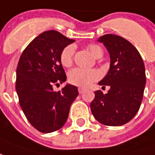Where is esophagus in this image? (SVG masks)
I'll return each mask as SVG.
<instances>
[{
  "mask_svg": "<svg viewBox=\"0 0 155 155\" xmlns=\"http://www.w3.org/2000/svg\"><path fill=\"white\" fill-rule=\"evenodd\" d=\"M84 91H85V89L84 88H82V87H78V92L80 94H82Z\"/></svg>",
  "mask_w": 155,
  "mask_h": 155,
  "instance_id": "obj_1",
  "label": "esophagus"
}]
</instances>
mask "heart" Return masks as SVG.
Returning a JSON list of instances; mask_svg holds the SVG:
<instances>
[{
	"label": "heart",
	"mask_w": 155,
	"mask_h": 155,
	"mask_svg": "<svg viewBox=\"0 0 155 155\" xmlns=\"http://www.w3.org/2000/svg\"><path fill=\"white\" fill-rule=\"evenodd\" d=\"M87 49L95 58H101L103 56V49L100 45L91 44L87 46ZM75 48L73 45H68L60 53V62L64 67H70L73 64ZM68 82L75 86L86 87L100 78V73L95 69H83L75 68L70 70L68 74Z\"/></svg>",
	"instance_id": "heart-1"
}]
</instances>
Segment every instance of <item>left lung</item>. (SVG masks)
<instances>
[{"mask_svg": "<svg viewBox=\"0 0 155 155\" xmlns=\"http://www.w3.org/2000/svg\"><path fill=\"white\" fill-rule=\"evenodd\" d=\"M98 41L110 58L109 72L99 85L110 89L107 94L95 91L91 113L102 125L120 126L131 120L140 109L146 82L144 62L135 46L120 36L107 34Z\"/></svg>", "mask_w": 155, "mask_h": 155, "instance_id": "left-lung-1", "label": "left lung"}]
</instances>
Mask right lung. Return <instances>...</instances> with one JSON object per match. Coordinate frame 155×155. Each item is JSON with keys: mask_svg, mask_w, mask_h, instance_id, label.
Returning <instances> with one entry per match:
<instances>
[{"mask_svg": "<svg viewBox=\"0 0 155 155\" xmlns=\"http://www.w3.org/2000/svg\"><path fill=\"white\" fill-rule=\"evenodd\" d=\"M73 42L56 30L45 31L28 45L18 63L15 89L20 106L29 122L42 133L64 126L78 95V87L70 84L58 92L53 89L66 81L60 53Z\"/></svg>", "mask_w": 155, "mask_h": 155, "instance_id": "right-lung-1", "label": "right lung"}]
</instances>
